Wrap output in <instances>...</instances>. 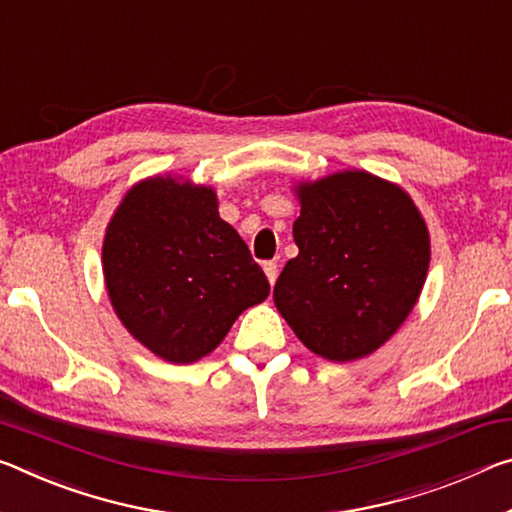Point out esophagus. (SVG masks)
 I'll return each mask as SVG.
<instances>
[{
    "mask_svg": "<svg viewBox=\"0 0 512 512\" xmlns=\"http://www.w3.org/2000/svg\"><path fill=\"white\" fill-rule=\"evenodd\" d=\"M264 273H266V280H269V285L273 287L275 280H278V264H275V262H266V264H264Z\"/></svg>",
    "mask_w": 512,
    "mask_h": 512,
    "instance_id": "1",
    "label": "esophagus"
}]
</instances>
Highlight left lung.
I'll use <instances>...</instances> for the list:
<instances>
[{
    "mask_svg": "<svg viewBox=\"0 0 512 512\" xmlns=\"http://www.w3.org/2000/svg\"><path fill=\"white\" fill-rule=\"evenodd\" d=\"M294 193L298 255L275 282V307L319 358H367L403 326L424 289V216L403 186L358 168L296 182Z\"/></svg>",
    "mask_w": 512,
    "mask_h": 512,
    "instance_id": "obj_1",
    "label": "left lung"
}]
</instances>
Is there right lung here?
<instances>
[{
  "instance_id": "right-lung-1",
  "label": "right lung",
  "mask_w": 512,
  "mask_h": 512,
  "mask_svg": "<svg viewBox=\"0 0 512 512\" xmlns=\"http://www.w3.org/2000/svg\"><path fill=\"white\" fill-rule=\"evenodd\" d=\"M102 273L129 335L173 364L212 353L271 289L246 241L218 216L212 186L170 173L145 177L120 200Z\"/></svg>"
}]
</instances>
